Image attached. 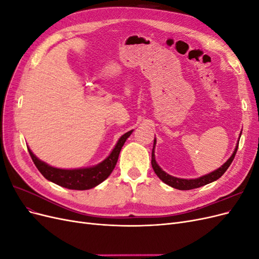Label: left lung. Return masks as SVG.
<instances>
[{"label":"left lung","instance_id":"obj_1","mask_svg":"<svg viewBox=\"0 0 259 259\" xmlns=\"http://www.w3.org/2000/svg\"><path fill=\"white\" fill-rule=\"evenodd\" d=\"M241 134H242V133H240V136L239 137H241ZM239 140H240V138H239ZM239 140H238V144H237L236 148H234V151L232 152L231 156L223 164L221 167H218L217 169L210 171V173H208L206 175H203V176H201L199 178L185 179V178H178V177L171 176V175L167 174L166 171H164L159 166V164L156 163V161H155L154 148H155V144H156V139L154 138L152 154H151L152 155L151 156V165H152V168L154 170V173L156 174V176H158L164 184H166V185H168L170 187H173V188H175V189H178V190L195 189V188H199V187H202V186H204V185L213 183V182H215V180H217L218 178H221L224 175L225 171L228 169V167L230 166V164L232 163V161L234 159V155H236V153H237L238 146H239Z\"/></svg>","mask_w":259,"mask_h":259}]
</instances>
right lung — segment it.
Returning a JSON list of instances; mask_svg holds the SVG:
<instances>
[{"mask_svg":"<svg viewBox=\"0 0 259 259\" xmlns=\"http://www.w3.org/2000/svg\"><path fill=\"white\" fill-rule=\"evenodd\" d=\"M133 131H130L122 135L116 145L112 149L107 158L96 164L94 166L80 167V168H58L49 165L48 163L41 161L37 156L31 151L28 147L29 153L32 158L33 163L40 173L50 182L61 186L67 189L72 190H88L98 186L107 179L114 169L121 149L126 142V139L131 136Z\"/></svg>","mask_w":259,"mask_h":259,"instance_id":"1","label":"right lung"}]
</instances>
